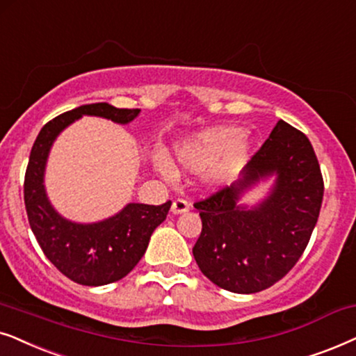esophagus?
<instances>
[{
  "instance_id": "1",
  "label": "esophagus",
  "mask_w": 356,
  "mask_h": 356,
  "mask_svg": "<svg viewBox=\"0 0 356 356\" xmlns=\"http://www.w3.org/2000/svg\"><path fill=\"white\" fill-rule=\"evenodd\" d=\"M170 210H172L174 215H177V213H186L191 210V203H188L186 198H177V200L172 202Z\"/></svg>"
}]
</instances>
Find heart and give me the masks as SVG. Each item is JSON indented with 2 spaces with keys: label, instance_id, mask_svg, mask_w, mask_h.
<instances>
[{
  "label": "heart",
  "instance_id": "heart-1",
  "mask_svg": "<svg viewBox=\"0 0 356 356\" xmlns=\"http://www.w3.org/2000/svg\"><path fill=\"white\" fill-rule=\"evenodd\" d=\"M249 154V140L229 127L203 130L175 146V158L188 170L205 169V181L222 186L233 181ZM156 168L165 177L172 174L168 161L156 159Z\"/></svg>",
  "mask_w": 356,
  "mask_h": 356
}]
</instances>
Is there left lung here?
Returning a JSON list of instances; mask_svg holds the SVG:
<instances>
[{
    "mask_svg": "<svg viewBox=\"0 0 356 356\" xmlns=\"http://www.w3.org/2000/svg\"><path fill=\"white\" fill-rule=\"evenodd\" d=\"M272 173L277 182L259 207L248 211L237 205L250 185ZM322 197L324 179L309 140L278 120L239 182L193 203L202 218L192 250L198 268L222 290L243 295L267 290L305 252Z\"/></svg>",
    "mask_w": 356,
    "mask_h": 356,
    "instance_id": "8db88e82",
    "label": "left lung"
}]
</instances>
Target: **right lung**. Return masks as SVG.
Wrapping results in <instances>:
<instances>
[{"label":"right lung","mask_w":356,"mask_h":356,"mask_svg":"<svg viewBox=\"0 0 356 356\" xmlns=\"http://www.w3.org/2000/svg\"><path fill=\"white\" fill-rule=\"evenodd\" d=\"M140 108H117L106 102L76 107L42 127L31 149L24 177V203L32 233L45 257L65 277L79 285L101 286L122 280L140 262L153 231L168 216L170 200L163 205L129 203L108 220L78 225L61 218L44 188V170L50 146L65 127L83 115H97L129 123Z\"/></svg>","instance_id":"obj_1"}]
</instances>
